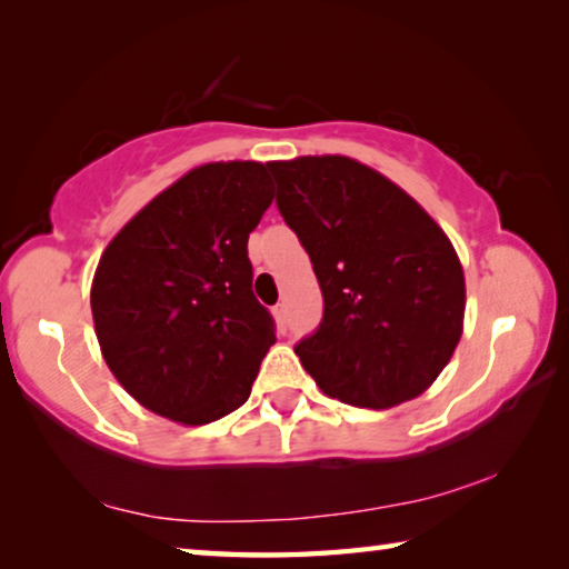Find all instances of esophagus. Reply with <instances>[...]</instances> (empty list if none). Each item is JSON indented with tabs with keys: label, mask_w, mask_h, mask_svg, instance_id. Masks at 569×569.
<instances>
[{
	"label": "esophagus",
	"mask_w": 569,
	"mask_h": 569,
	"mask_svg": "<svg viewBox=\"0 0 569 569\" xmlns=\"http://www.w3.org/2000/svg\"><path fill=\"white\" fill-rule=\"evenodd\" d=\"M273 316H276L278 326H281V331H286V303L283 301L273 306Z\"/></svg>",
	"instance_id": "1"
}]
</instances>
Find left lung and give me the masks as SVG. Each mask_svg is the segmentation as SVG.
I'll use <instances>...</instances> for the list:
<instances>
[{
    "label": "left lung",
    "mask_w": 569,
    "mask_h": 569,
    "mask_svg": "<svg viewBox=\"0 0 569 569\" xmlns=\"http://www.w3.org/2000/svg\"><path fill=\"white\" fill-rule=\"evenodd\" d=\"M286 226L313 263L323 319L296 343L326 397L389 409L427 391L465 321L455 246L417 200L343 156L268 162Z\"/></svg>",
    "instance_id": "obj_1"
}]
</instances>
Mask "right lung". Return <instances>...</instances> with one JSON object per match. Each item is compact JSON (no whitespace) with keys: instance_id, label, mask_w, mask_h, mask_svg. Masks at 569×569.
I'll return each mask as SVG.
<instances>
[{"instance_id":"add662e5","label":"right lung","mask_w":569,"mask_h":569,"mask_svg":"<svg viewBox=\"0 0 569 569\" xmlns=\"http://www.w3.org/2000/svg\"><path fill=\"white\" fill-rule=\"evenodd\" d=\"M271 200L268 166L208 162L104 248L90 293L94 333L114 379L146 409L198 427L250 397L276 341L248 258Z\"/></svg>"}]
</instances>
